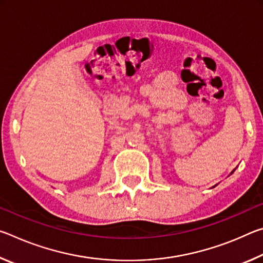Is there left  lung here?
<instances>
[{"mask_svg":"<svg viewBox=\"0 0 263 263\" xmlns=\"http://www.w3.org/2000/svg\"><path fill=\"white\" fill-rule=\"evenodd\" d=\"M234 171H235V169H234ZM234 171H233V172H234ZM233 172H232V173H233ZM232 173H231V174H232Z\"/></svg>","mask_w":263,"mask_h":263,"instance_id":"1","label":"left lung"}]
</instances>
